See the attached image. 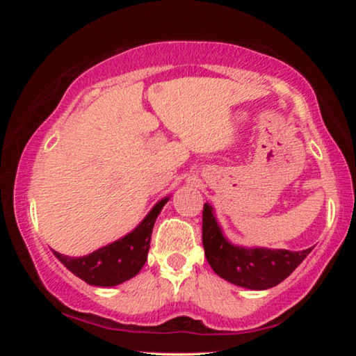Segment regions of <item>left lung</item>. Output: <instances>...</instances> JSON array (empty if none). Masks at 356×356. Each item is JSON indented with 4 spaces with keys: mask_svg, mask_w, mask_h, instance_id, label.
<instances>
[{
    "mask_svg": "<svg viewBox=\"0 0 356 356\" xmlns=\"http://www.w3.org/2000/svg\"><path fill=\"white\" fill-rule=\"evenodd\" d=\"M202 245L207 262L220 278L252 291H264L280 284L312 250L289 251L234 246L222 237L209 204H204L202 210Z\"/></svg>",
    "mask_w": 356,
    "mask_h": 356,
    "instance_id": "left-lung-1",
    "label": "left lung"
}]
</instances>
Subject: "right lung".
I'll return each mask as SVG.
<instances>
[{"mask_svg":"<svg viewBox=\"0 0 356 356\" xmlns=\"http://www.w3.org/2000/svg\"><path fill=\"white\" fill-rule=\"evenodd\" d=\"M166 202L168 197L156 202L155 207L150 210L135 231H131L118 242L91 252V254L69 257L59 254L56 251L53 252L65 268L70 270L80 280L86 281L88 284L100 287L118 286L140 273V270L146 264L154 222Z\"/></svg>","mask_w":356,"mask_h":356,"instance_id":"1","label":"right lung"}]
</instances>
